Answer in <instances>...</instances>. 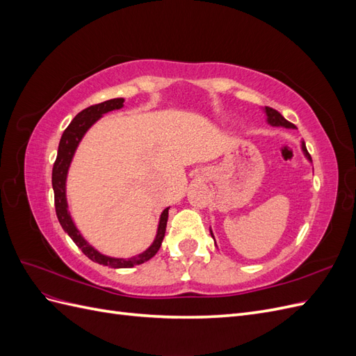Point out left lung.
<instances>
[{"mask_svg":"<svg viewBox=\"0 0 356 356\" xmlns=\"http://www.w3.org/2000/svg\"><path fill=\"white\" fill-rule=\"evenodd\" d=\"M264 111H266V115H267V123H268V124L277 126V127L282 126V127H286V129H294V127H296L293 123H289L288 120H285V118L282 117L281 113L273 110V108H270V106H266ZM301 149H303V153H305V156L307 157V160L312 161V157H310V154L307 153V148H306V144H305V143H301ZM211 236L213 238L212 232H211Z\"/></svg>","mask_w":356,"mask_h":356,"instance_id":"1","label":"left lung"}]
</instances>
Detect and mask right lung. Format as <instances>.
Wrapping results in <instances>:
<instances>
[{
    "label": "right lung",
    "instance_id": "obj_1",
    "mask_svg": "<svg viewBox=\"0 0 356 356\" xmlns=\"http://www.w3.org/2000/svg\"><path fill=\"white\" fill-rule=\"evenodd\" d=\"M123 102H124L123 98L110 99V101H105L101 104L90 105L89 108H86L75 115L74 120L70 123V126L62 134L59 148H58V157H56V161H55V165H53V170H51V186H53V191H55V208H56V215H58V220L62 225V229L65 230V233H68L70 238L74 241L75 245L80 248L86 257H89L90 260L95 263L102 264V266H108L113 268H129V267H134L136 264H143V263L148 261L149 258H153L159 251L161 241H163V238H165L168 212H169V208H166L163 212H161L159 227H157V234H156V239L152 243V246H149L148 250H145L143 254H138L131 258L106 257V255L101 254L99 251H96L92 245H89L84 241L81 233L77 230L75 224L72 222V218L68 212L65 182H67L68 169H70L75 149H77L84 134L89 131V127L93 123L99 120L102 114L113 111V110H120L123 106Z\"/></svg>",
    "mask_w": 356,
    "mask_h": 356
}]
</instances>
